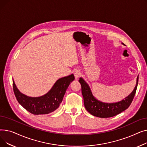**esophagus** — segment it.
Instances as JSON below:
<instances>
[{
	"instance_id": "obj_1",
	"label": "esophagus",
	"mask_w": 147,
	"mask_h": 147,
	"mask_svg": "<svg viewBox=\"0 0 147 147\" xmlns=\"http://www.w3.org/2000/svg\"><path fill=\"white\" fill-rule=\"evenodd\" d=\"M74 77H75L76 79H78V78L81 75V73L79 70H78V69H76V70H75L74 72Z\"/></svg>"
}]
</instances>
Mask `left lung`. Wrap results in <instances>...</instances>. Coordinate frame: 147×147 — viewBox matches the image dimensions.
<instances>
[{
  "mask_svg": "<svg viewBox=\"0 0 147 147\" xmlns=\"http://www.w3.org/2000/svg\"><path fill=\"white\" fill-rule=\"evenodd\" d=\"M121 43L125 45L124 43ZM138 79V76L136 84L134 90L124 99L117 102L105 103L99 101L93 96L88 84L83 78H80L79 82L81 84L82 94L85 109L92 115L101 118L111 117L119 114L128 109L132 103L136 91Z\"/></svg>",
  "mask_w": 147,
  "mask_h": 147,
  "instance_id": "left-lung-1",
  "label": "left lung"
}]
</instances>
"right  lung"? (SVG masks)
<instances>
[{
  "label": "right lung",
  "mask_w": 147,
  "mask_h": 147,
  "mask_svg": "<svg viewBox=\"0 0 147 147\" xmlns=\"http://www.w3.org/2000/svg\"><path fill=\"white\" fill-rule=\"evenodd\" d=\"M74 80L73 74L59 79L47 94L39 97H30L22 94L13 80V89L18 102L30 113L47 114L56 110L63 101L66 90Z\"/></svg>",
  "instance_id": "add662e5"
}]
</instances>
